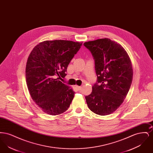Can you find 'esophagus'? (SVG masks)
<instances>
[{
  "label": "esophagus",
  "mask_w": 153,
  "mask_h": 153,
  "mask_svg": "<svg viewBox=\"0 0 153 153\" xmlns=\"http://www.w3.org/2000/svg\"><path fill=\"white\" fill-rule=\"evenodd\" d=\"M76 88L78 90V91H80V89H81V88H82V87H81V86H77V85H76Z\"/></svg>",
  "instance_id": "obj_1"
}]
</instances>
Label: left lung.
Instances as JSON below:
<instances>
[{
  "instance_id": "8db88e82",
  "label": "left lung",
  "mask_w": 153,
  "mask_h": 153,
  "mask_svg": "<svg viewBox=\"0 0 153 153\" xmlns=\"http://www.w3.org/2000/svg\"><path fill=\"white\" fill-rule=\"evenodd\" d=\"M84 45L93 56L97 75L92 93L85 96L88 107L96 114L109 115L123 103L131 87L130 58L121 45L109 38L88 41Z\"/></svg>"
}]
</instances>
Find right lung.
Returning <instances> with one entry per match:
<instances>
[{"label": "right lung", "mask_w": 153, "mask_h": 153, "mask_svg": "<svg viewBox=\"0 0 153 153\" xmlns=\"http://www.w3.org/2000/svg\"><path fill=\"white\" fill-rule=\"evenodd\" d=\"M82 43L66 40L45 41L31 51L26 66L30 94L45 113L57 115L65 112L73 100L72 88L59 79Z\"/></svg>", "instance_id": "obj_1"}]
</instances>
